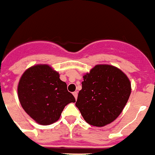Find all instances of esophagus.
Returning <instances> with one entry per match:
<instances>
[{"label":"esophagus","instance_id":"esophagus-1","mask_svg":"<svg viewBox=\"0 0 155 155\" xmlns=\"http://www.w3.org/2000/svg\"><path fill=\"white\" fill-rule=\"evenodd\" d=\"M73 95H74V96L75 100H77V98H78V92H74Z\"/></svg>","mask_w":155,"mask_h":155}]
</instances>
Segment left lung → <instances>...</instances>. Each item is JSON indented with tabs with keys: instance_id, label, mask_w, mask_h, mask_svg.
Returning a JSON list of instances; mask_svg holds the SVG:
<instances>
[{
	"instance_id": "left-lung-1",
	"label": "left lung",
	"mask_w": 155,
	"mask_h": 155,
	"mask_svg": "<svg viewBox=\"0 0 155 155\" xmlns=\"http://www.w3.org/2000/svg\"><path fill=\"white\" fill-rule=\"evenodd\" d=\"M83 78L75 105L85 121L96 127L113 122L125 107L131 92L127 75L112 65L97 64Z\"/></svg>"
}]
</instances>
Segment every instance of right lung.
Listing matches in <instances>:
<instances>
[{"instance_id": "add662e5", "label": "right lung", "mask_w": 155, "mask_h": 155, "mask_svg": "<svg viewBox=\"0 0 155 155\" xmlns=\"http://www.w3.org/2000/svg\"><path fill=\"white\" fill-rule=\"evenodd\" d=\"M18 94L23 109L41 125L56 122L65 106L75 102L59 73L48 64L27 69L20 78Z\"/></svg>"}]
</instances>
